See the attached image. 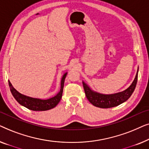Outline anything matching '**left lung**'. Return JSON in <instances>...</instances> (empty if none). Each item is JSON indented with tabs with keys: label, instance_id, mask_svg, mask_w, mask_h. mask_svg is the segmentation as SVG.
<instances>
[{
	"label": "left lung",
	"instance_id": "obj_1",
	"mask_svg": "<svg viewBox=\"0 0 149 149\" xmlns=\"http://www.w3.org/2000/svg\"><path fill=\"white\" fill-rule=\"evenodd\" d=\"M137 81L138 72L136 73L133 83L126 90L111 95H104L94 92L84 82H83V85L87 100L93 106L102 109H109V108L117 107L129 99L135 89Z\"/></svg>",
	"mask_w": 149,
	"mask_h": 149
}]
</instances>
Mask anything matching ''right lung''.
Masks as SVG:
<instances>
[{
  "label": "right lung",
  "instance_id": "add662e5",
  "mask_svg": "<svg viewBox=\"0 0 149 149\" xmlns=\"http://www.w3.org/2000/svg\"><path fill=\"white\" fill-rule=\"evenodd\" d=\"M66 74L67 73H65L62 77V81H61V89L60 92L56 95H55L54 97H52V98L47 100H40L22 95L14 88L13 85H11V83L9 81L10 91H11L12 95H13L14 98L17 100V102L21 105L24 106V107L34 111H47V110L52 109L55 107H56L59 102L60 101L61 98H62L64 80L66 77Z\"/></svg>",
  "mask_w": 149,
  "mask_h": 149
}]
</instances>
